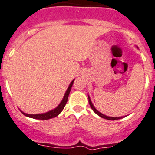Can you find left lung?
I'll return each mask as SVG.
<instances>
[{
    "instance_id": "left-lung-1",
    "label": "left lung",
    "mask_w": 155,
    "mask_h": 155,
    "mask_svg": "<svg viewBox=\"0 0 155 155\" xmlns=\"http://www.w3.org/2000/svg\"><path fill=\"white\" fill-rule=\"evenodd\" d=\"M88 101H89V104H90L91 107L93 111H94L95 114H97L99 116L102 117V118H104V119H108V120H117V119H122V117H109V116H107V115H104V114H102V113H100L99 111H98V110L95 108V107L93 106L92 103H91V101L90 97H89V96H88Z\"/></svg>"
}]
</instances>
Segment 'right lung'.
<instances>
[{
  "label": "right lung",
  "mask_w": 155,
  "mask_h": 155,
  "mask_svg": "<svg viewBox=\"0 0 155 155\" xmlns=\"http://www.w3.org/2000/svg\"><path fill=\"white\" fill-rule=\"evenodd\" d=\"M74 80H72L71 84H70V85H69L68 88V90H67L64 96V99H63V100L60 104V105H59L56 108H55L54 110H50V111H48V112L44 113V114H26V113L22 112V111H21V112L23 113V114H25V116L29 117V118H32V119H41V120H47V119H52V118L56 117L58 114L62 111L63 109L64 108L65 105H66L67 102H68V98L69 93H70V91H71V87H72V84H73Z\"/></svg>",
  "instance_id": "1"
}]
</instances>
